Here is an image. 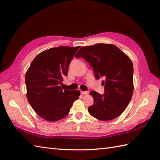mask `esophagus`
<instances>
[{
	"instance_id": "esophagus-1",
	"label": "esophagus",
	"mask_w": 160,
	"mask_h": 160,
	"mask_svg": "<svg viewBox=\"0 0 160 160\" xmlns=\"http://www.w3.org/2000/svg\"><path fill=\"white\" fill-rule=\"evenodd\" d=\"M81 93L82 95H88L89 92L88 91H81Z\"/></svg>"
}]
</instances>
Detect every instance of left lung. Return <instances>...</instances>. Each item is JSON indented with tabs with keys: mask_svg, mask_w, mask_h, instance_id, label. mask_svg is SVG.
<instances>
[{
	"mask_svg": "<svg viewBox=\"0 0 160 160\" xmlns=\"http://www.w3.org/2000/svg\"><path fill=\"white\" fill-rule=\"evenodd\" d=\"M75 57H83L93 67L96 79L103 77L105 93L92 91L94 103L89 113L101 121L118 118L126 109L133 95V67L129 57L112 44L83 47Z\"/></svg>",
	"mask_w": 160,
	"mask_h": 160,
	"instance_id": "left-lung-1",
	"label": "left lung"
}]
</instances>
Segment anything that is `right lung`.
Masks as SVG:
<instances>
[{"mask_svg": "<svg viewBox=\"0 0 160 160\" xmlns=\"http://www.w3.org/2000/svg\"><path fill=\"white\" fill-rule=\"evenodd\" d=\"M60 46L39 53L25 75L27 98L37 114L48 122H57L68 115L79 90L62 89L59 86L68 74L72 57L79 49Z\"/></svg>", "mask_w": 160, "mask_h": 160, "instance_id": "right-lung-1", "label": "right lung"}]
</instances>
